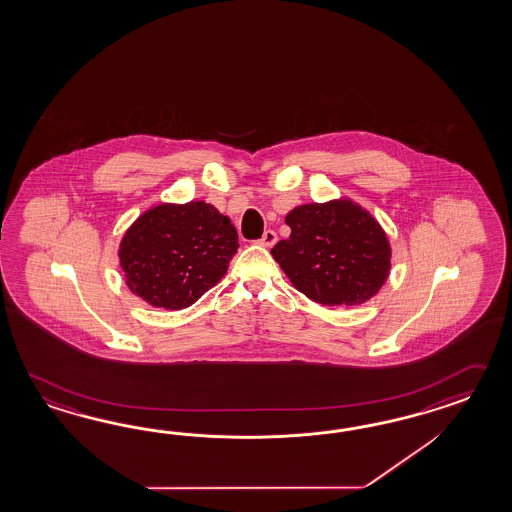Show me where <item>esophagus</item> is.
Listing matches in <instances>:
<instances>
[{
  "label": "esophagus",
  "mask_w": 512,
  "mask_h": 512,
  "mask_svg": "<svg viewBox=\"0 0 512 512\" xmlns=\"http://www.w3.org/2000/svg\"><path fill=\"white\" fill-rule=\"evenodd\" d=\"M275 242H277V235H275V231H272V229L264 231V235H262L261 240H259V244L264 246V248H272Z\"/></svg>",
  "instance_id": "34e87169"
}]
</instances>
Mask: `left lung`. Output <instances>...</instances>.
Returning <instances> with one entry per match:
<instances>
[{
  "label": "left lung",
  "instance_id": "left-lung-1",
  "mask_svg": "<svg viewBox=\"0 0 512 512\" xmlns=\"http://www.w3.org/2000/svg\"><path fill=\"white\" fill-rule=\"evenodd\" d=\"M290 237L272 250L290 283L322 305H361L387 281L390 244L383 227L349 200L307 203L285 218Z\"/></svg>",
  "mask_w": 512,
  "mask_h": 512
}]
</instances>
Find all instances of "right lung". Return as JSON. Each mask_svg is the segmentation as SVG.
<instances>
[{
  "instance_id": "right-lung-1",
  "label": "right lung",
  "mask_w": 512,
  "mask_h": 512,
  "mask_svg": "<svg viewBox=\"0 0 512 512\" xmlns=\"http://www.w3.org/2000/svg\"><path fill=\"white\" fill-rule=\"evenodd\" d=\"M238 250L231 220L205 201L161 203L140 214L120 242L129 290L153 307H190L224 277Z\"/></svg>"
}]
</instances>
